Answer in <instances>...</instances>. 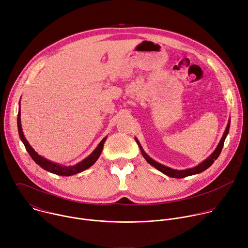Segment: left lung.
<instances>
[{
	"label": "left lung",
	"instance_id": "left-lung-1",
	"mask_svg": "<svg viewBox=\"0 0 248 248\" xmlns=\"http://www.w3.org/2000/svg\"><path fill=\"white\" fill-rule=\"evenodd\" d=\"M230 123H231V122L229 121V124H228V125H227V127H226V130H225V132H224V134H223V137H222V139H221V141H220V143L218 144L217 148L215 149V151H214L213 153H212L206 160H204L202 163H200V164L197 165L196 167H193V168H190V169H186V170H173V169H171V168L166 167V166H164V165H162V164H160V163L154 161L152 158H150V157L145 153V151L143 150V148L141 147V145H140V143H139V141L137 140V138H135V141H136V143L138 144V146H139V148H140L141 153H142V156L144 157V159H145L151 166H153L154 168H156L157 170H159L162 171L163 173L167 174L168 176H170V178L182 179V178H186V176H188V175L200 173V172H202L203 170H207L212 164L214 163V161L219 157V155H220V153H221V151H222V149H223L225 139H226V137H227V135H228V133H229Z\"/></svg>",
	"mask_w": 248,
	"mask_h": 248
}]
</instances>
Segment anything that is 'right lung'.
<instances>
[{
  "instance_id": "right-lung-1",
  "label": "right lung",
  "mask_w": 248,
  "mask_h": 248,
  "mask_svg": "<svg viewBox=\"0 0 248 248\" xmlns=\"http://www.w3.org/2000/svg\"><path fill=\"white\" fill-rule=\"evenodd\" d=\"M17 128H18V133H19V136H20L22 143L24 144L25 149L29 153L30 157L34 160V162L36 163L37 165H39L41 168H43L44 170H48L52 173H55V174H58V175H62V176L74 175V174L81 172V171L85 170L86 169L90 168L100 157L101 152L103 150V146H104L105 141H106V139H107V137H104L101 142L99 143V145L96 147V149L87 158H85L83 161L79 162L78 164H77L75 166H62L60 164L53 163V162L43 158L42 156L38 155L36 152H35V150L30 146V144L28 143V141L26 140V138H25V136L22 132L21 123H20V109H19L18 115H17Z\"/></svg>"
}]
</instances>
